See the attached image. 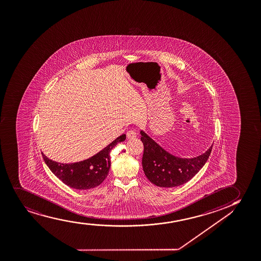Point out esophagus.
Listing matches in <instances>:
<instances>
[{
    "label": "esophagus",
    "mask_w": 261,
    "mask_h": 261,
    "mask_svg": "<svg viewBox=\"0 0 261 261\" xmlns=\"http://www.w3.org/2000/svg\"><path fill=\"white\" fill-rule=\"evenodd\" d=\"M137 136L136 133L133 130H129L128 132L126 133V137L128 139H134Z\"/></svg>",
    "instance_id": "esophagus-1"
}]
</instances>
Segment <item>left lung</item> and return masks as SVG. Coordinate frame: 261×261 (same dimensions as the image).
Returning a JSON list of instances; mask_svg holds the SVG:
<instances>
[{"instance_id": "1", "label": "left lung", "mask_w": 261, "mask_h": 261, "mask_svg": "<svg viewBox=\"0 0 261 261\" xmlns=\"http://www.w3.org/2000/svg\"><path fill=\"white\" fill-rule=\"evenodd\" d=\"M144 145L142 168L146 177L160 187H176L187 183L206 164L213 145L205 153L192 158H178L166 151L143 130L140 131Z\"/></svg>"}]
</instances>
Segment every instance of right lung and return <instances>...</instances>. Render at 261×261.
<instances>
[{
    "label": "right lung",
    "mask_w": 261,
    "mask_h": 261,
    "mask_svg": "<svg viewBox=\"0 0 261 261\" xmlns=\"http://www.w3.org/2000/svg\"><path fill=\"white\" fill-rule=\"evenodd\" d=\"M125 140L126 135H120L93 156L77 163L61 164L42 153L43 158L51 172L65 185L77 190H88L97 187L106 179L111 167L110 152Z\"/></svg>",
    "instance_id": "right-lung-1"
}]
</instances>
